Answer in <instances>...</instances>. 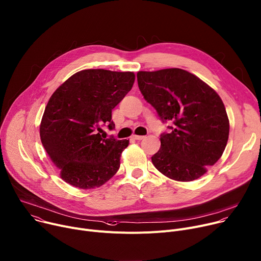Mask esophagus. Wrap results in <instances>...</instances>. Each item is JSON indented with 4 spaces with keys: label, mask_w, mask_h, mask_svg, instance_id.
Segmentation results:
<instances>
[{
    "label": "esophagus",
    "mask_w": 261,
    "mask_h": 261,
    "mask_svg": "<svg viewBox=\"0 0 261 261\" xmlns=\"http://www.w3.org/2000/svg\"><path fill=\"white\" fill-rule=\"evenodd\" d=\"M133 139H135V140H142V139H144V136H139V135H133Z\"/></svg>",
    "instance_id": "1"
}]
</instances>
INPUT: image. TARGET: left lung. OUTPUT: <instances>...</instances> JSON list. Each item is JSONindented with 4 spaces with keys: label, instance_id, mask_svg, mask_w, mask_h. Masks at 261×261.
Listing matches in <instances>:
<instances>
[{
    "label": "left lung",
    "instance_id": "8db88e82",
    "mask_svg": "<svg viewBox=\"0 0 261 261\" xmlns=\"http://www.w3.org/2000/svg\"><path fill=\"white\" fill-rule=\"evenodd\" d=\"M138 86L163 122L161 148L151 156L154 167L167 177L190 182L207 172L222 156L229 138V119L222 99L202 79L171 68L139 71Z\"/></svg>",
    "mask_w": 261,
    "mask_h": 261
}]
</instances>
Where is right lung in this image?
<instances>
[{
  "label": "right lung",
  "instance_id": "1",
  "mask_svg": "<svg viewBox=\"0 0 261 261\" xmlns=\"http://www.w3.org/2000/svg\"><path fill=\"white\" fill-rule=\"evenodd\" d=\"M134 83V72L89 69L72 75L52 94L39 136L66 183L92 189L116 174L129 140L103 139L100 132L106 124L115 127L112 110Z\"/></svg>",
  "mask_w": 261,
  "mask_h": 261
}]
</instances>
